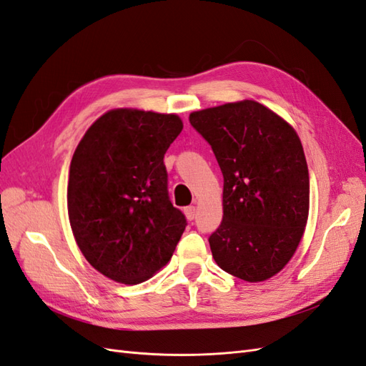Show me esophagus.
<instances>
[{"label":"esophagus","instance_id":"34e87169","mask_svg":"<svg viewBox=\"0 0 366 366\" xmlns=\"http://www.w3.org/2000/svg\"><path fill=\"white\" fill-rule=\"evenodd\" d=\"M184 213H185L187 219L193 221V219L196 218V209H194V205H189V207H185V209H184Z\"/></svg>","mask_w":366,"mask_h":366}]
</instances>
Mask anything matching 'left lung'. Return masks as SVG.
<instances>
[{"label":"left lung","instance_id":"1","mask_svg":"<svg viewBox=\"0 0 366 366\" xmlns=\"http://www.w3.org/2000/svg\"><path fill=\"white\" fill-rule=\"evenodd\" d=\"M224 177V214L210 238L227 274L264 281L292 258L309 213V173L294 128L254 100L192 112Z\"/></svg>","mask_w":366,"mask_h":366}]
</instances>
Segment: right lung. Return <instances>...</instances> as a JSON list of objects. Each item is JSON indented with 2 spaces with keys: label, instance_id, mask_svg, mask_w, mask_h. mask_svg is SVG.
<instances>
[{
  "label": "right lung",
  "instance_id": "1",
  "mask_svg": "<svg viewBox=\"0 0 366 366\" xmlns=\"http://www.w3.org/2000/svg\"><path fill=\"white\" fill-rule=\"evenodd\" d=\"M176 114L112 109L72 156L68 213L77 244L100 274L125 285L153 277L185 230L168 196L164 156L181 134Z\"/></svg>",
  "mask_w": 366,
  "mask_h": 366
}]
</instances>
